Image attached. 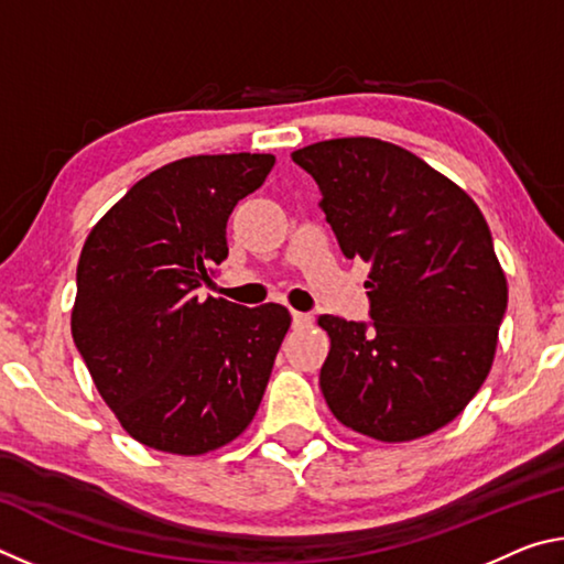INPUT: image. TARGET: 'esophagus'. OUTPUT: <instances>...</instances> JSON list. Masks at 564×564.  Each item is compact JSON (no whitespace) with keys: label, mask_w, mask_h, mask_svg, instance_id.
I'll return each mask as SVG.
<instances>
[{"label":"esophagus","mask_w":564,"mask_h":564,"mask_svg":"<svg viewBox=\"0 0 564 564\" xmlns=\"http://www.w3.org/2000/svg\"><path fill=\"white\" fill-rule=\"evenodd\" d=\"M291 318H293V328H308L313 323L311 313H301V311H291Z\"/></svg>","instance_id":"obj_1"}]
</instances>
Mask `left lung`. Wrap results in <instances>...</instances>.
<instances>
[{"label": "left lung", "mask_w": 564, "mask_h": 564, "mask_svg": "<svg viewBox=\"0 0 564 564\" xmlns=\"http://www.w3.org/2000/svg\"><path fill=\"white\" fill-rule=\"evenodd\" d=\"M291 159L316 178L346 259L370 263V321L321 316V390L343 425L386 443L463 413L490 373L508 281L470 196L410 151L368 137Z\"/></svg>", "instance_id": "obj_1"}]
</instances>
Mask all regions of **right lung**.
<instances>
[{
  "instance_id": "right-lung-1",
  "label": "right lung",
  "mask_w": 564,
  "mask_h": 564,
  "mask_svg": "<svg viewBox=\"0 0 564 564\" xmlns=\"http://www.w3.org/2000/svg\"><path fill=\"white\" fill-rule=\"evenodd\" d=\"M271 154L188 156L137 181L91 228L76 265L72 336L94 386L133 441L204 455L261 405L291 313L202 299L228 256L234 206Z\"/></svg>"
}]
</instances>
